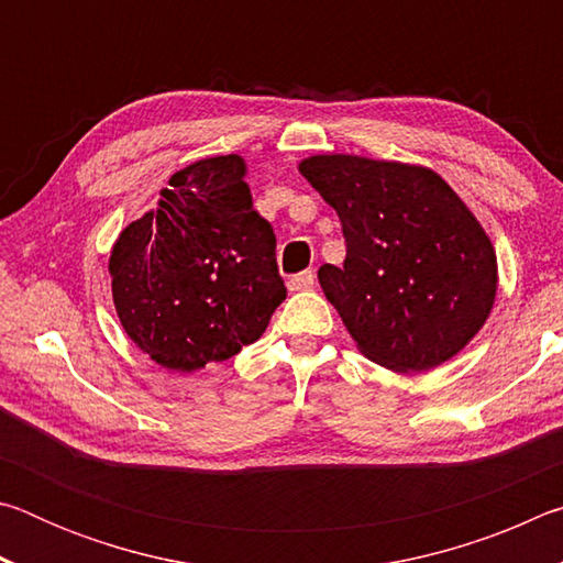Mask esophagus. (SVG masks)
<instances>
[{
	"instance_id": "34e87169",
	"label": "esophagus",
	"mask_w": 563,
	"mask_h": 563,
	"mask_svg": "<svg viewBox=\"0 0 563 563\" xmlns=\"http://www.w3.org/2000/svg\"><path fill=\"white\" fill-rule=\"evenodd\" d=\"M312 285H316V273L312 271H302L298 275H292V278L288 280V288L295 292V290H310Z\"/></svg>"
}]
</instances>
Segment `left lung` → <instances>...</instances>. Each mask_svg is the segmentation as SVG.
Returning a JSON list of instances; mask_svg holds the SVG:
<instances>
[{"label":"left lung","instance_id":"obj_1","mask_svg":"<svg viewBox=\"0 0 563 563\" xmlns=\"http://www.w3.org/2000/svg\"><path fill=\"white\" fill-rule=\"evenodd\" d=\"M335 208L347 255L320 288L357 350L393 373H427L482 330L497 298L487 231L432 168L352 154L298 164Z\"/></svg>","mask_w":563,"mask_h":563}]
</instances>
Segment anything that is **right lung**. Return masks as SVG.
<instances>
[{"label":"right lung","instance_id":"1","mask_svg":"<svg viewBox=\"0 0 563 563\" xmlns=\"http://www.w3.org/2000/svg\"><path fill=\"white\" fill-rule=\"evenodd\" d=\"M245 174L238 154L176 170L156 211L111 247L117 316L161 367L196 373L233 357L285 300L275 233L253 208Z\"/></svg>","mask_w":563,"mask_h":563}]
</instances>
